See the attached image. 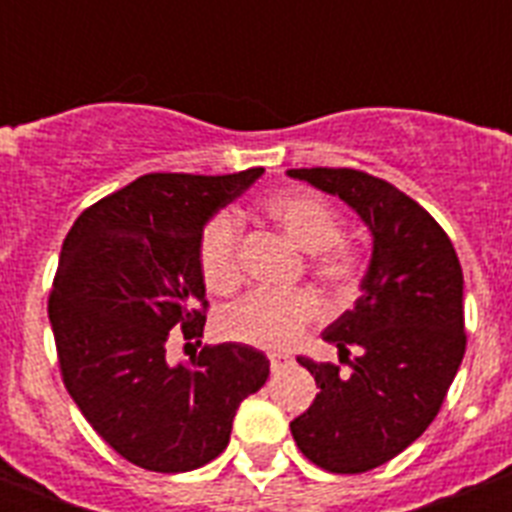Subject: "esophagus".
Wrapping results in <instances>:
<instances>
[{
  "instance_id": "1",
  "label": "esophagus",
  "mask_w": 512,
  "mask_h": 512,
  "mask_svg": "<svg viewBox=\"0 0 512 512\" xmlns=\"http://www.w3.org/2000/svg\"><path fill=\"white\" fill-rule=\"evenodd\" d=\"M289 364H292V359H289V356H282V354H271L269 356L271 374H279V372H282V369H287Z\"/></svg>"
}]
</instances>
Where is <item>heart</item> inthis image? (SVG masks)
Wrapping results in <instances>:
<instances>
[{
    "mask_svg": "<svg viewBox=\"0 0 512 512\" xmlns=\"http://www.w3.org/2000/svg\"><path fill=\"white\" fill-rule=\"evenodd\" d=\"M261 212L289 243L310 253V271L333 295L348 297L359 287L361 253L343 238L341 215L328 200L307 189H282L264 197ZM197 264L212 295H230L241 284V230L230 212H217L205 223ZM318 315V297L305 289L287 295L253 292L223 312L220 333L261 351H287Z\"/></svg>",
    "mask_w": 512,
    "mask_h": 512,
    "instance_id": "heart-1",
    "label": "heart"
}]
</instances>
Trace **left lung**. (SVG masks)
Here are the masks:
<instances>
[{"label": "left lung", "mask_w": 512, "mask_h": 512, "mask_svg": "<svg viewBox=\"0 0 512 512\" xmlns=\"http://www.w3.org/2000/svg\"><path fill=\"white\" fill-rule=\"evenodd\" d=\"M338 194L374 238L361 297L323 341L336 364L297 356L320 395L289 423L297 449L333 474H361L405 451L433 423L467 348L464 277L449 235L395 184L359 169H289ZM351 350H359L348 360Z\"/></svg>", "instance_id": "8db88e82"}]
</instances>
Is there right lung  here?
<instances>
[{
  "label": "right lung",
  "instance_id": "right-lung-1",
  "mask_svg": "<svg viewBox=\"0 0 512 512\" xmlns=\"http://www.w3.org/2000/svg\"><path fill=\"white\" fill-rule=\"evenodd\" d=\"M261 174L140 176L81 212L63 241L48 297L63 384L135 467H205L228 446L238 405L269 377V359L243 343L166 361L174 333L197 341L205 328L202 228Z\"/></svg>",
  "mask_w": 512,
  "mask_h": 512
}]
</instances>
